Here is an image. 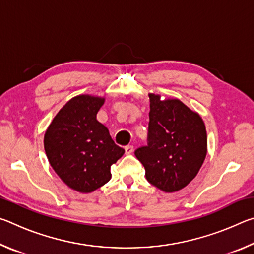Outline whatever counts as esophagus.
I'll list each match as a JSON object with an SVG mask.
<instances>
[{"instance_id":"obj_1","label":"esophagus","mask_w":254,"mask_h":254,"mask_svg":"<svg viewBox=\"0 0 254 254\" xmlns=\"http://www.w3.org/2000/svg\"><path fill=\"white\" fill-rule=\"evenodd\" d=\"M124 150H126L127 154H131L133 152V150H134V147H133V145H131V144H128V145H126Z\"/></svg>"}]
</instances>
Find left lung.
<instances>
[{
    "instance_id": "1",
    "label": "left lung",
    "mask_w": 254,
    "mask_h": 254,
    "mask_svg": "<svg viewBox=\"0 0 254 254\" xmlns=\"http://www.w3.org/2000/svg\"><path fill=\"white\" fill-rule=\"evenodd\" d=\"M148 144L134 154L148 182L163 191L186 187L196 177L207 152L203 120L179 100L161 101L150 94Z\"/></svg>"
}]
</instances>
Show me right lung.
<instances>
[{
	"instance_id": "obj_1",
	"label": "right lung",
	"mask_w": 254,
	"mask_h": 254,
	"mask_svg": "<svg viewBox=\"0 0 254 254\" xmlns=\"http://www.w3.org/2000/svg\"><path fill=\"white\" fill-rule=\"evenodd\" d=\"M104 98L79 95L58 112L45 134V150L60 179L80 192H91L111 179V166L124 149L96 120Z\"/></svg>"
}]
</instances>
